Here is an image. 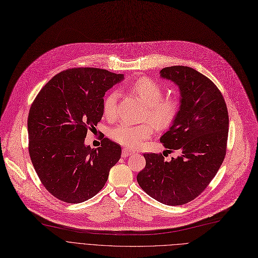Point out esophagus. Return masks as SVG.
<instances>
[{
  "instance_id": "34e87169",
  "label": "esophagus",
  "mask_w": 258,
  "mask_h": 258,
  "mask_svg": "<svg viewBox=\"0 0 258 258\" xmlns=\"http://www.w3.org/2000/svg\"><path fill=\"white\" fill-rule=\"evenodd\" d=\"M131 154H133V152L130 151V150H128V149H123V150H122V157H123V158H126V157L130 156Z\"/></svg>"
}]
</instances>
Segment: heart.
<instances>
[{"instance_id":"1","label":"heart","mask_w":258,"mask_h":258,"mask_svg":"<svg viewBox=\"0 0 258 258\" xmlns=\"http://www.w3.org/2000/svg\"><path fill=\"white\" fill-rule=\"evenodd\" d=\"M125 89L135 94L146 105L145 120L152 123L141 125H131L121 123L109 131V136L120 145L136 149L140 148L154 134L153 126L158 130L168 129L180 111V101L174 96L162 97L163 89L157 82L149 77H140L135 79ZM118 94L115 91L110 92L104 99L102 110L107 118H114L116 115V104Z\"/></svg>"}]
</instances>
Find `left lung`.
Here are the masks:
<instances>
[{
	"label": "left lung",
	"instance_id": "1",
	"mask_svg": "<svg viewBox=\"0 0 258 258\" xmlns=\"http://www.w3.org/2000/svg\"><path fill=\"white\" fill-rule=\"evenodd\" d=\"M160 74L181 92L179 114L160 138L168 153L180 156L165 161L164 153L144 154L146 167L137 182L159 203L181 206L202 194L219 170L226 155L228 111L219 89L195 69L171 66Z\"/></svg>",
	"mask_w": 258,
	"mask_h": 258
}]
</instances>
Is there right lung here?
Returning <instances> with one entry per match:
<instances>
[{"label":"right lung","instance_id":"obj_1","mask_svg":"<svg viewBox=\"0 0 258 258\" xmlns=\"http://www.w3.org/2000/svg\"><path fill=\"white\" fill-rule=\"evenodd\" d=\"M123 74L77 67L54 75L33 101L28 117L29 154L45 189L68 204L86 202L100 191L121 147L104 137L85 146L88 130L101 121L103 97Z\"/></svg>","mask_w":258,"mask_h":258}]
</instances>
